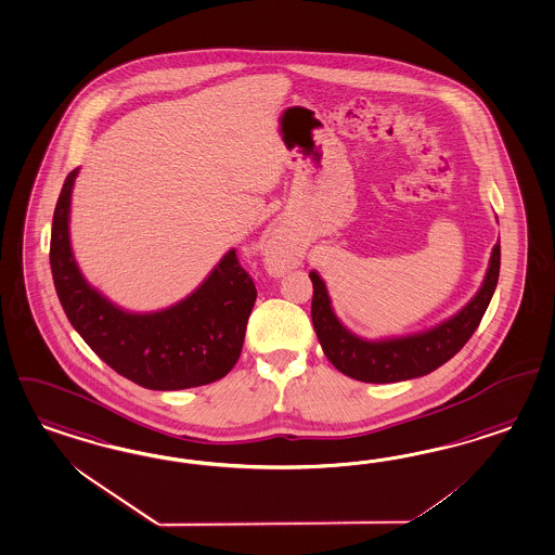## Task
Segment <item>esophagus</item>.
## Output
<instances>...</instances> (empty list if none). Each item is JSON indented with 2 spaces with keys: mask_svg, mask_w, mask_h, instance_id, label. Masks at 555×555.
I'll return each instance as SVG.
<instances>
[{
  "mask_svg": "<svg viewBox=\"0 0 555 555\" xmlns=\"http://www.w3.org/2000/svg\"><path fill=\"white\" fill-rule=\"evenodd\" d=\"M263 254H266V261L275 270H287L296 261L294 245L285 243V238L278 237L275 233H270L263 238Z\"/></svg>",
  "mask_w": 555,
  "mask_h": 555,
  "instance_id": "1",
  "label": "esophagus"
}]
</instances>
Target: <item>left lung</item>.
<instances>
[{"label":"left lung","mask_w":555,"mask_h":555,"mask_svg":"<svg viewBox=\"0 0 555 555\" xmlns=\"http://www.w3.org/2000/svg\"><path fill=\"white\" fill-rule=\"evenodd\" d=\"M501 270V241L492 247L489 268L475 296L440 324L403 336L363 338L349 331L334 312L324 280L310 271L314 285L312 324L326 359L350 379L397 383L424 377L459 352L475 334L491 304Z\"/></svg>","instance_id":"8db88e82"}]
</instances>
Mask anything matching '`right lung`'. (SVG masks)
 Returning a JSON list of instances; mask_svg holds the SVG:
<instances>
[{
  "instance_id": "obj_1",
  "label": "right lung",
  "mask_w": 555,
  "mask_h": 555,
  "mask_svg": "<svg viewBox=\"0 0 555 555\" xmlns=\"http://www.w3.org/2000/svg\"><path fill=\"white\" fill-rule=\"evenodd\" d=\"M77 176L79 168L64 180L50 237L52 280L73 328L113 371L145 389L176 391L222 379L237 363L257 298L235 249L186 298L154 312L126 310L87 282L73 254Z\"/></svg>"
}]
</instances>
